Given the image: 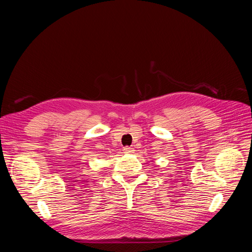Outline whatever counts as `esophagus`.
<instances>
[{
	"mask_svg": "<svg viewBox=\"0 0 252 252\" xmlns=\"http://www.w3.org/2000/svg\"><path fill=\"white\" fill-rule=\"evenodd\" d=\"M124 151H125V153H133L135 150H134L133 146H130V147H125Z\"/></svg>",
	"mask_w": 252,
	"mask_h": 252,
	"instance_id": "esophagus-1",
	"label": "esophagus"
}]
</instances>
